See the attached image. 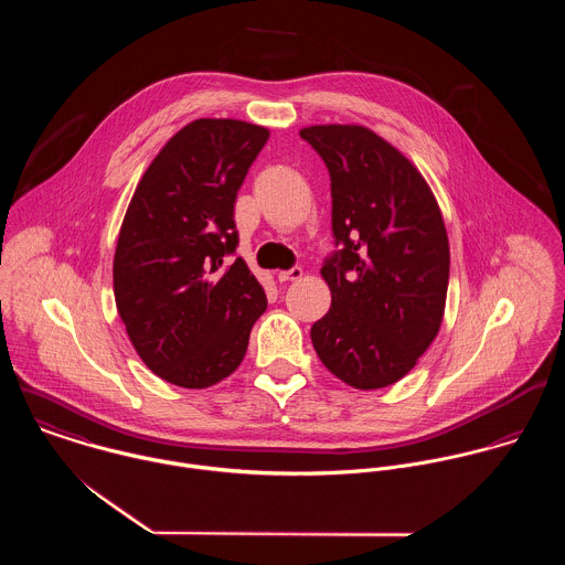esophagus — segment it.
<instances>
[{"label": "esophagus", "mask_w": 565, "mask_h": 565, "mask_svg": "<svg viewBox=\"0 0 565 565\" xmlns=\"http://www.w3.org/2000/svg\"><path fill=\"white\" fill-rule=\"evenodd\" d=\"M302 267H291V269H285V271H278L276 274V278L280 280V282H291V280H300L302 278Z\"/></svg>", "instance_id": "obj_1"}]
</instances>
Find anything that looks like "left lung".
Listing matches in <instances>:
<instances>
[{"instance_id":"obj_1","label":"left lung","mask_w":565,"mask_h":565,"mask_svg":"<svg viewBox=\"0 0 565 565\" xmlns=\"http://www.w3.org/2000/svg\"><path fill=\"white\" fill-rule=\"evenodd\" d=\"M300 137L330 173L332 233L322 267L330 309L313 323L328 372L372 392L398 383L435 341L450 278L441 209L398 148L359 124L307 126Z\"/></svg>"}]
</instances>
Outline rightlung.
Here are the masks:
<instances>
[{
  "label": "right lung",
  "instance_id": "add662e5",
  "mask_svg": "<svg viewBox=\"0 0 565 565\" xmlns=\"http://www.w3.org/2000/svg\"><path fill=\"white\" fill-rule=\"evenodd\" d=\"M269 139L242 119H195L148 164L119 228L115 305L162 381L206 390L242 365L267 298L237 247L235 202Z\"/></svg>",
  "mask_w": 565,
  "mask_h": 565
}]
</instances>
